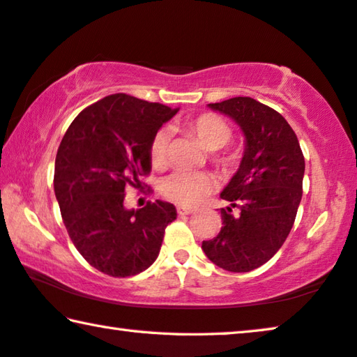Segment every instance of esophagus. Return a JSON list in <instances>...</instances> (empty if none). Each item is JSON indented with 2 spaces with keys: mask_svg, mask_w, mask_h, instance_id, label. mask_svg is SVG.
<instances>
[{
  "mask_svg": "<svg viewBox=\"0 0 357 357\" xmlns=\"http://www.w3.org/2000/svg\"><path fill=\"white\" fill-rule=\"evenodd\" d=\"M190 213H194L192 208H188V206H178V215H179V216L190 215Z\"/></svg>",
  "mask_w": 357,
  "mask_h": 357,
  "instance_id": "34e87169",
  "label": "esophagus"
}]
</instances>
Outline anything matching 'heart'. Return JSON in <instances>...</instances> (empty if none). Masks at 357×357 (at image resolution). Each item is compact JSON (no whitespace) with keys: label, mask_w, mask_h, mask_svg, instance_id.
Here are the masks:
<instances>
[{"label":"heart","mask_w":357,"mask_h":357,"mask_svg":"<svg viewBox=\"0 0 357 357\" xmlns=\"http://www.w3.org/2000/svg\"><path fill=\"white\" fill-rule=\"evenodd\" d=\"M183 128L194 135L206 151L211 152V162L221 172L229 173L236 169L241 163V152L234 149L222 151L227 142L231 141L232 130L221 116L215 114H200L195 116H188L183 120ZM168 131L158 130L152 136L149 146V158L153 168H162L167 163L168 157ZM213 190V179L206 173L200 172H173L163 179L162 194L168 200L184 206H194L204 200Z\"/></svg>","instance_id":"heart-1"}]
</instances>
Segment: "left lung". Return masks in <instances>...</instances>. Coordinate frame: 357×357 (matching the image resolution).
<instances>
[{
  "mask_svg": "<svg viewBox=\"0 0 357 357\" xmlns=\"http://www.w3.org/2000/svg\"><path fill=\"white\" fill-rule=\"evenodd\" d=\"M208 105L237 121L247 144L241 168L221 192L229 202L221 210V231L202 248L220 268L248 273L268 263L291 231L303 195L305 157L278 110L242 96Z\"/></svg>",
  "mask_w": 357,
  "mask_h": 357,
  "instance_id": "obj_1",
  "label": "left lung"
}]
</instances>
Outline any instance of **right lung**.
I'll return each instance as SVG.
<instances>
[{"label":"right lung","mask_w":357,"mask_h":357,"mask_svg":"<svg viewBox=\"0 0 357 357\" xmlns=\"http://www.w3.org/2000/svg\"><path fill=\"white\" fill-rule=\"evenodd\" d=\"M176 112L110 94L79 112L57 149L54 192L63 225L79 255L112 278L146 271L176 220L174 205L163 200L123 206L128 188H147L141 178L151 173L152 136Z\"/></svg>","instance_id":"add662e5"}]
</instances>
